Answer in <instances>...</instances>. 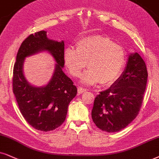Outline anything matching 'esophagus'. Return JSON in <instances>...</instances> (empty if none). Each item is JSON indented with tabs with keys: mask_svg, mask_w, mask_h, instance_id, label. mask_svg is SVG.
Wrapping results in <instances>:
<instances>
[{
	"mask_svg": "<svg viewBox=\"0 0 159 159\" xmlns=\"http://www.w3.org/2000/svg\"><path fill=\"white\" fill-rule=\"evenodd\" d=\"M86 91V89H84L83 87H78V94H82L84 92H85Z\"/></svg>",
	"mask_w": 159,
	"mask_h": 159,
	"instance_id": "obj_1",
	"label": "esophagus"
}]
</instances>
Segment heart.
Returning a JSON list of instances; mask_svg holds the SVG:
<instances>
[{
	"mask_svg": "<svg viewBox=\"0 0 159 159\" xmlns=\"http://www.w3.org/2000/svg\"><path fill=\"white\" fill-rule=\"evenodd\" d=\"M64 61L74 78L79 77L87 66L89 70L81 78L84 84L94 85L100 82L102 86H109L120 77L125 65L126 53L108 37L93 35L78 41L76 50L66 48Z\"/></svg>",
	"mask_w": 159,
	"mask_h": 159,
	"instance_id": "1",
	"label": "heart"
}]
</instances>
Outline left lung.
Here are the masks:
<instances>
[{
	"instance_id": "8db88e82",
	"label": "left lung",
	"mask_w": 159,
	"mask_h": 159,
	"mask_svg": "<svg viewBox=\"0 0 159 159\" xmlns=\"http://www.w3.org/2000/svg\"><path fill=\"white\" fill-rule=\"evenodd\" d=\"M148 76L145 62L139 54H130L122 75L94 99L92 118L98 128L117 132L135 119L143 103Z\"/></svg>"
}]
</instances>
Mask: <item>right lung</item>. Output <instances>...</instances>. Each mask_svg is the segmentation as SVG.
<instances>
[{
  "label": "right lung",
  "mask_w": 159,
  "mask_h": 159,
  "mask_svg": "<svg viewBox=\"0 0 159 159\" xmlns=\"http://www.w3.org/2000/svg\"><path fill=\"white\" fill-rule=\"evenodd\" d=\"M47 50L57 63L52 79L47 85L35 88L24 77L22 65L25 57ZM65 43L49 39L47 32L40 31L29 35L22 43L14 65L12 88L20 111L25 121L35 129L53 130L66 119L68 106L77 94L73 82L64 73Z\"/></svg>",
  "instance_id": "obj_1"
}]
</instances>
